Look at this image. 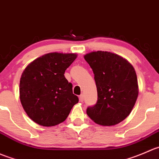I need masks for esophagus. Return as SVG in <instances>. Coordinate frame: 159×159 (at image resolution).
Here are the masks:
<instances>
[{"label": "esophagus", "instance_id": "esophagus-1", "mask_svg": "<svg viewBox=\"0 0 159 159\" xmlns=\"http://www.w3.org/2000/svg\"><path fill=\"white\" fill-rule=\"evenodd\" d=\"M79 99H80V102H83V100H84V96H83V94H82V95L80 96Z\"/></svg>", "mask_w": 159, "mask_h": 159}]
</instances>
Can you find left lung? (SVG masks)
I'll use <instances>...</instances> for the list:
<instances>
[{
  "instance_id": "1",
  "label": "left lung",
  "mask_w": 159,
  "mask_h": 159,
  "mask_svg": "<svg viewBox=\"0 0 159 159\" xmlns=\"http://www.w3.org/2000/svg\"><path fill=\"white\" fill-rule=\"evenodd\" d=\"M94 74L97 102L86 114L96 124L113 126L130 114L138 96L137 75L127 59L111 52H91L84 56Z\"/></svg>"
}]
</instances>
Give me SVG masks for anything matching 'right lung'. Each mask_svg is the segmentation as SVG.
Masks as SVG:
<instances>
[{"instance_id": "1", "label": "right lung", "mask_w": 159, "mask_h": 159, "mask_svg": "<svg viewBox=\"0 0 159 159\" xmlns=\"http://www.w3.org/2000/svg\"><path fill=\"white\" fill-rule=\"evenodd\" d=\"M76 53L50 52L28 64L20 79L19 94L27 115L44 127L63 122L79 102L64 73Z\"/></svg>"}]
</instances>
